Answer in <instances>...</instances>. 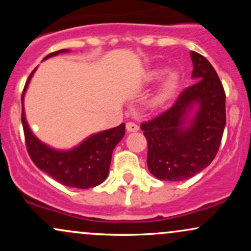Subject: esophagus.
<instances>
[{
	"label": "esophagus",
	"mask_w": 251,
	"mask_h": 251,
	"mask_svg": "<svg viewBox=\"0 0 251 251\" xmlns=\"http://www.w3.org/2000/svg\"><path fill=\"white\" fill-rule=\"evenodd\" d=\"M126 129H127V132H137L139 129V126L134 123H127L126 124Z\"/></svg>",
	"instance_id": "34e87169"
}]
</instances>
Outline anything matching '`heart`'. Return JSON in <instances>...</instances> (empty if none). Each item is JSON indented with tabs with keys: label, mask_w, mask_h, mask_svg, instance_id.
<instances>
[{
	"label": "heart",
	"mask_w": 251,
	"mask_h": 251,
	"mask_svg": "<svg viewBox=\"0 0 251 251\" xmlns=\"http://www.w3.org/2000/svg\"><path fill=\"white\" fill-rule=\"evenodd\" d=\"M164 74H165V70L164 68H154V70L150 71L148 74H146L145 80L148 82H154L158 81V80L162 77ZM178 85H179V75L178 73H170L169 76L166 77L165 81L160 87L159 92H158L157 96L154 97L153 99V105L154 106H159L164 103L175 94V92L177 91Z\"/></svg>",
	"instance_id": "obj_1"
}]
</instances>
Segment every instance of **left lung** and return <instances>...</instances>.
Masks as SVG:
<instances>
[{
    "mask_svg": "<svg viewBox=\"0 0 251 251\" xmlns=\"http://www.w3.org/2000/svg\"><path fill=\"white\" fill-rule=\"evenodd\" d=\"M195 83L171 108L143 123L148 168L160 180L180 181L211 164L226 127V93L211 63L192 50Z\"/></svg>",
    "mask_w": 251,
    "mask_h": 251,
    "instance_id": "left-lung-1",
    "label": "left lung"
}]
</instances>
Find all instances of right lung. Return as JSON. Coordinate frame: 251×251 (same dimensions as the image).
<instances>
[{
    "label": "right lung",
    "instance_id": "right-lung-1",
    "mask_svg": "<svg viewBox=\"0 0 251 251\" xmlns=\"http://www.w3.org/2000/svg\"><path fill=\"white\" fill-rule=\"evenodd\" d=\"M68 50H61L48 54L43 60L50 59ZM37 68V67H36ZM36 68L31 72L22 93V126L25 145L31 160L41 171L53 179L70 188L88 189L99 185L107 178L112 152L125 134V124L105 131L91 134L79 145L70 150L54 149L42 143L33 133L25 113V94Z\"/></svg>",
    "mask_w": 251,
    "mask_h": 251
}]
</instances>
